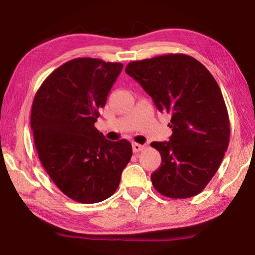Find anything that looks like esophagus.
<instances>
[{"label":"esophagus","mask_w":255,"mask_h":255,"mask_svg":"<svg viewBox=\"0 0 255 255\" xmlns=\"http://www.w3.org/2000/svg\"><path fill=\"white\" fill-rule=\"evenodd\" d=\"M144 148H145L144 145H140V144H138V143H133V144H132V150H133V153L141 152V150H143Z\"/></svg>","instance_id":"34e87169"}]
</instances>
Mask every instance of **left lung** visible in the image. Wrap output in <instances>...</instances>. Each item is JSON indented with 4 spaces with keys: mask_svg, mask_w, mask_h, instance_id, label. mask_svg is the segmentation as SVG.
<instances>
[{
    "mask_svg": "<svg viewBox=\"0 0 255 255\" xmlns=\"http://www.w3.org/2000/svg\"><path fill=\"white\" fill-rule=\"evenodd\" d=\"M126 73L159 111L172 115L169 141H153L162 164L150 175L161 195L184 199L213 179L230 143V118L221 89L196 58L167 54L129 63Z\"/></svg>",
    "mask_w": 255,
    "mask_h": 255,
    "instance_id": "obj_1",
    "label": "left lung"
}]
</instances>
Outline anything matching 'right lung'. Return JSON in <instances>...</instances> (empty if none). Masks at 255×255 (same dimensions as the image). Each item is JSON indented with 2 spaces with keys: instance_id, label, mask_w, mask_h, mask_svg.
Returning <instances> with one entry per match:
<instances>
[{
  "instance_id": "1",
  "label": "right lung",
  "mask_w": 255,
  "mask_h": 255,
  "mask_svg": "<svg viewBox=\"0 0 255 255\" xmlns=\"http://www.w3.org/2000/svg\"><path fill=\"white\" fill-rule=\"evenodd\" d=\"M123 66L89 57L68 60L33 99L30 122L41 165L64 195L82 204L114 195L132 155L128 140H108L94 127Z\"/></svg>"
}]
</instances>
